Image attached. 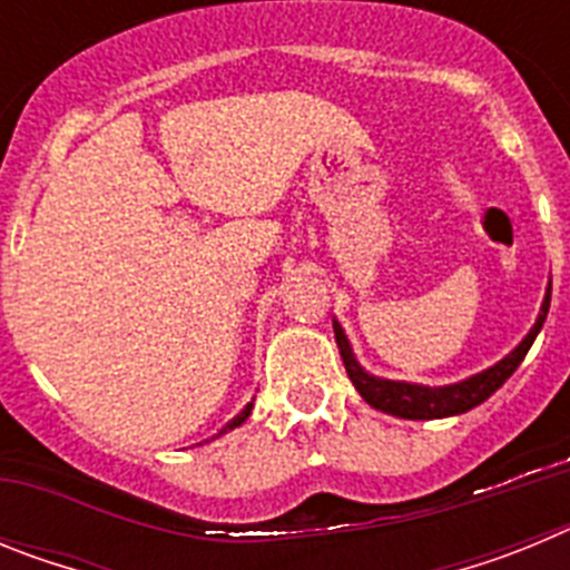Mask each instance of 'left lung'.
I'll use <instances>...</instances> for the list:
<instances>
[{"label": "left lung", "instance_id": "left-lung-1", "mask_svg": "<svg viewBox=\"0 0 570 570\" xmlns=\"http://www.w3.org/2000/svg\"><path fill=\"white\" fill-rule=\"evenodd\" d=\"M548 305H551V285L546 291V299H542V308L537 322H533V328L528 331L525 340L520 345L513 347L511 354L502 356L497 365L485 367L482 374H473L468 380L454 382V385H440V387H428V385H414V382H396V380H385V376H374L367 374L365 367L356 362L354 347L347 342L345 331H342L340 322L334 320V336L336 345H340L342 362H345V371L354 382V387L360 391L362 400L367 402L371 407L382 411V414L400 416V420H445V416H456L465 414L471 407L482 405L488 396L502 387V382L520 367V362L525 360L528 347L533 345L537 334L546 325L548 316Z\"/></svg>", "mask_w": 570, "mask_h": 570}]
</instances>
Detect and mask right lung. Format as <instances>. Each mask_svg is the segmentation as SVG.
Instances as JSON below:
<instances>
[{
  "label": "right lung",
  "mask_w": 570,
  "mask_h": 570,
  "mask_svg": "<svg viewBox=\"0 0 570 570\" xmlns=\"http://www.w3.org/2000/svg\"><path fill=\"white\" fill-rule=\"evenodd\" d=\"M250 411H254V402H248V405H245V411H242V414H239V416H236V420H230V422H228V425H225V428H223V434H225V431H234V428H239V425H242V422L248 420V416H250Z\"/></svg>",
  "instance_id": "1"
}]
</instances>
